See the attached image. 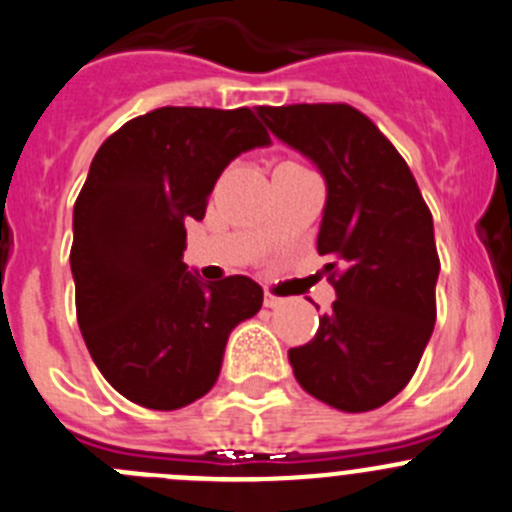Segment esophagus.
Instances as JSON below:
<instances>
[{"instance_id": "1", "label": "esophagus", "mask_w": 512, "mask_h": 512, "mask_svg": "<svg viewBox=\"0 0 512 512\" xmlns=\"http://www.w3.org/2000/svg\"><path fill=\"white\" fill-rule=\"evenodd\" d=\"M264 304H266V307H271V309H274V307H281V304H284V299H281V297H276V294H271V292H266V297H264Z\"/></svg>"}]
</instances>
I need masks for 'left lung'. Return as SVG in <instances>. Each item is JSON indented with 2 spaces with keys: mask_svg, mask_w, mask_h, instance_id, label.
Segmentation results:
<instances>
[{
  "mask_svg": "<svg viewBox=\"0 0 512 512\" xmlns=\"http://www.w3.org/2000/svg\"><path fill=\"white\" fill-rule=\"evenodd\" d=\"M274 137L327 182L317 251L337 299L289 350L294 378L332 409L373 411L406 388L437 322L434 220L409 164L348 103L259 106Z\"/></svg>",
  "mask_w": 512,
  "mask_h": 512,
  "instance_id": "obj_1",
  "label": "left lung"
}]
</instances>
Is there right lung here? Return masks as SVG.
Listing matches in <instances>:
<instances>
[{
    "mask_svg": "<svg viewBox=\"0 0 512 512\" xmlns=\"http://www.w3.org/2000/svg\"><path fill=\"white\" fill-rule=\"evenodd\" d=\"M269 142L251 109L164 106L126 121L93 157L73 208L75 314L103 378L144 409L205 396L231 330L261 309L256 281L205 284L182 251L220 172Z\"/></svg>",
    "mask_w": 512,
    "mask_h": 512,
    "instance_id": "1",
    "label": "right lung"
}]
</instances>
